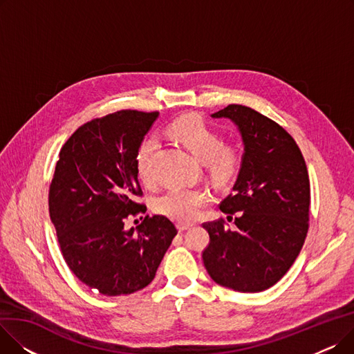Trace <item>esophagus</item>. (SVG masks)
I'll use <instances>...</instances> for the list:
<instances>
[{
    "instance_id": "esophagus-1",
    "label": "esophagus",
    "mask_w": 354,
    "mask_h": 354,
    "mask_svg": "<svg viewBox=\"0 0 354 354\" xmlns=\"http://www.w3.org/2000/svg\"><path fill=\"white\" fill-rule=\"evenodd\" d=\"M189 227H192V225H189V224H178V230H179V232H183L185 230H188Z\"/></svg>"
}]
</instances>
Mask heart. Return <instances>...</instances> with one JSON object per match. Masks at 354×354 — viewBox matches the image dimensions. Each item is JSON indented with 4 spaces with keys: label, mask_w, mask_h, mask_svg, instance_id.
Returning a JSON list of instances; mask_svg holds the SVG:
<instances>
[{
    "label": "heart",
    "mask_w": 354,
    "mask_h": 354,
    "mask_svg": "<svg viewBox=\"0 0 354 354\" xmlns=\"http://www.w3.org/2000/svg\"><path fill=\"white\" fill-rule=\"evenodd\" d=\"M169 132L196 156L205 162L207 171L216 182L232 180L241 167L243 153L234 143H222L221 135L205 120L196 115H187L176 119ZM158 147L156 138H149L140 143L136 152V169L143 182L152 180V159ZM211 202L207 189H172L158 198L155 209L180 224L196 219L202 209Z\"/></svg>",
    "instance_id": "heart-1"
}]
</instances>
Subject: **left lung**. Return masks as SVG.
I'll use <instances>...</instances> for the list:
<instances>
[{"label":"left lung","mask_w":354,"mask_h":354,"mask_svg":"<svg viewBox=\"0 0 354 354\" xmlns=\"http://www.w3.org/2000/svg\"><path fill=\"white\" fill-rule=\"evenodd\" d=\"M212 118H228L239 129L244 156L219 218L202 224L209 244L202 252L212 280L241 292L272 287L299 257L308 231L310 180L300 147L287 130L257 110L230 104Z\"/></svg>","instance_id":"1"}]
</instances>
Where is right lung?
<instances>
[{"mask_svg": "<svg viewBox=\"0 0 354 354\" xmlns=\"http://www.w3.org/2000/svg\"><path fill=\"white\" fill-rule=\"evenodd\" d=\"M159 111L119 110L93 119L63 145L48 191L50 218L71 272L103 295L132 294L155 278L178 234L171 219L146 215L136 152Z\"/></svg>", "mask_w": 354, "mask_h": 354, "instance_id": "right-lung-1", "label": "right lung"}]
</instances>
